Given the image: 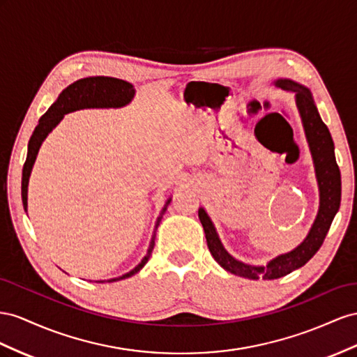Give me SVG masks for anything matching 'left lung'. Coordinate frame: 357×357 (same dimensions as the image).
Wrapping results in <instances>:
<instances>
[{
    "mask_svg": "<svg viewBox=\"0 0 357 357\" xmlns=\"http://www.w3.org/2000/svg\"><path fill=\"white\" fill-rule=\"evenodd\" d=\"M275 84L296 96V106L302 116L305 135H307L311 148L315 172H317V181L320 187V209L307 239L296 250L273 259L268 263V266H250V264L233 259L224 250L205 209L200 208L199 218L203 230H205L208 248L212 257L217 260L221 268L250 280H277L302 268L320 250L341 203V173L337 165V158H335L333 140L328 127H326L319 115V110L314 105L311 93L308 88L289 79H280Z\"/></svg>",
    "mask_w": 357,
    "mask_h": 357,
    "instance_id": "left-lung-1",
    "label": "left lung"
}]
</instances>
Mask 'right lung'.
Returning a JSON list of instances; mask_svg holds the SVG:
<instances>
[{
	"mask_svg": "<svg viewBox=\"0 0 357 357\" xmlns=\"http://www.w3.org/2000/svg\"><path fill=\"white\" fill-rule=\"evenodd\" d=\"M133 96H135L133 85L126 82V80L115 79V77H105V76L85 77V79L76 80L75 84L67 86L63 93L59 94L55 103L47 109V112L42 118H40L38 126L36 127L31 139H29V142H28V154H26V160L24 165V170H22V203H24L25 209H26L28 181H29V175H31V169H33V165L36 161L38 148H40V145H42L45 137L50 133V131H52V128L58 124L61 119H63V116L66 114H68V112L85 109V107H121V106H126L127 103H130V100L133 98ZM169 203H170V199L166 202V205H165V208H162L160 217L157 218L155 230L160 226V221H161L162 215H165ZM154 245H155V233L151 239L149 248H148V252L144 257V260H142L133 271H130L128 273L122 275V277H119V278L109 280V282L128 278V277H131V275L139 272L142 268L145 266V263L149 260L151 252H152V250H154ZM100 282H103V281H100Z\"/></svg>",
	"mask_w": 357,
	"mask_h": 357,
	"instance_id": "right-lung-1",
	"label": "right lung"
}]
</instances>
